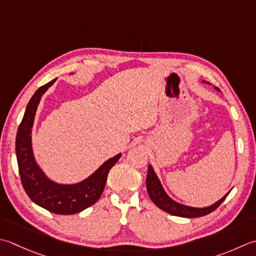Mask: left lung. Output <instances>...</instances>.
<instances>
[{"label": "left lung", "instance_id": "left-lung-1", "mask_svg": "<svg viewBox=\"0 0 256 256\" xmlns=\"http://www.w3.org/2000/svg\"><path fill=\"white\" fill-rule=\"evenodd\" d=\"M218 90V88H215ZM146 188H148V196L151 198L152 202L156 205L158 208L163 210L164 212H166L168 214L175 215V216H181V218H200V216H204V215H208L211 212H213L214 210H216L220 205L222 204L228 193L223 196L220 201L216 203H214L211 206L208 208H191V206H186V205L180 204L178 202L173 201V200L168 196V195L165 193L163 190V186L161 185V182H160L158 178L155 174L154 170L152 168V165H148V176H146Z\"/></svg>", "mask_w": 256, "mask_h": 256}]
</instances>
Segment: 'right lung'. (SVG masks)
Here are the masks:
<instances>
[{"label": "right lung", "mask_w": 256, "mask_h": 256, "mask_svg": "<svg viewBox=\"0 0 256 256\" xmlns=\"http://www.w3.org/2000/svg\"><path fill=\"white\" fill-rule=\"evenodd\" d=\"M55 81L56 78L40 88L30 100L18 130L15 151L20 178L28 198L51 213L70 215L83 211L101 198L110 170L118 161L121 154L108 160L92 175L78 184H58L46 178L35 162L31 133L40 100Z\"/></svg>", "instance_id": "add662e5"}]
</instances>
